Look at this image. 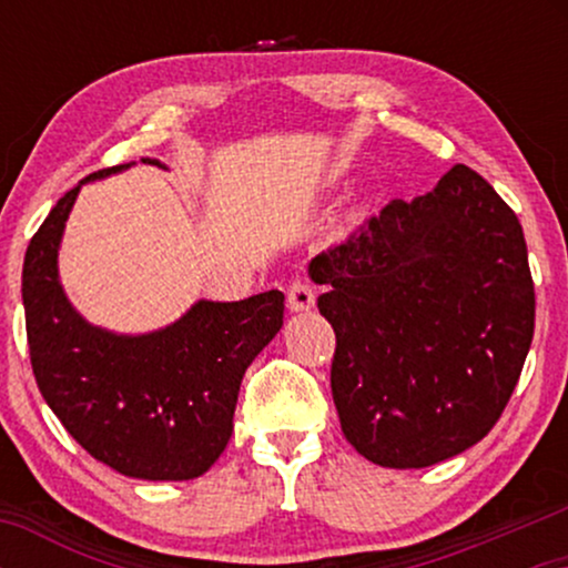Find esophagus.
Listing matches in <instances>:
<instances>
[{"label": "esophagus", "mask_w": 568, "mask_h": 568, "mask_svg": "<svg viewBox=\"0 0 568 568\" xmlns=\"http://www.w3.org/2000/svg\"><path fill=\"white\" fill-rule=\"evenodd\" d=\"M286 305H290L292 313H302V310H310L315 305V292L305 278H292L290 286H286Z\"/></svg>", "instance_id": "obj_1"}]
</instances>
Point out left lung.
I'll list each match as a JSON object with an SVG mask.
<instances>
[{
	"label": "left lung",
	"instance_id": "8db88e82",
	"mask_svg": "<svg viewBox=\"0 0 568 568\" xmlns=\"http://www.w3.org/2000/svg\"><path fill=\"white\" fill-rule=\"evenodd\" d=\"M310 276L328 284L331 390L356 453L429 468L494 429L530 352L535 286L523 224L476 170L390 201Z\"/></svg>",
	"mask_w": 568,
	"mask_h": 568
}]
</instances>
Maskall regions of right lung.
<instances>
[{"label":"right lung","instance_id":"right-lung-1","mask_svg":"<svg viewBox=\"0 0 568 568\" xmlns=\"http://www.w3.org/2000/svg\"><path fill=\"white\" fill-rule=\"evenodd\" d=\"M123 168L129 165L98 170L82 183ZM82 183L57 201L22 263L38 390L64 429L123 476L199 478L227 447L240 383L282 328L284 294L199 300L181 321L144 336L95 328L69 305L57 266L61 232Z\"/></svg>","mask_w":568,"mask_h":568}]
</instances>
